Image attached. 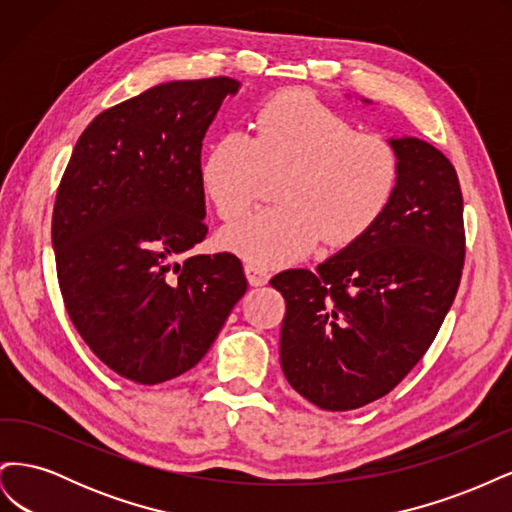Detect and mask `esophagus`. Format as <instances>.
Wrapping results in <instances>:
<instances>
[{"instance_id": "esophagus-1", "label": "esophagus", "mask_w": 512, "mask_h": 512, "mask_svg": "<svg viewBox=\"0 0 512 512\" xmlns=\"http://www.w3.org/2000/svg\"><path fill=\"white\" fill-rule=\"evenodd\" d=\"M245 275H247V282L250 286H265L269 282V271L256 267V265H245Z\"/></svg>"}]
</instances>
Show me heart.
<instances>
[{"label":"heart","mask_w":512,"mask_h":512,"mask_svg":"<svg viewBox=\"0 0 512 512\" xmlns=\"http://www.w3.org/2000/svg\"><path fill=\"white\" fill-rule=\"evenodd\" d=\"M265 175H282V207L226 228L220 243L254 265L277 267L320 239L333 247L363 239L393 200L399 162L380 136L354 132L327 104L290 91L260 106L252 134H220L200 162L203 190L226 222L252 207Z\"/></svg>","instance_id":"obj_1"}]
</instances>
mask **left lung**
Returning <instances> with one entry per match:
<instances>
[{"instance_id":"1","label":"left lung","mask_w":512,"mask_h":512,"mask_svg":"<svg viewBox=\"0 0 512 512\" xmlns=\"http://www.w3.org/2000/svg\"><path fill=\"white\" fill-rule=\"evenodd\" d=\"M389 145L399 179L378 224L316 271L271 280L286 301L284 376L322 410H354L393 391L436 339L459 288L466 232L455 166L421 138Z\"/></svg>"}]
</instances>
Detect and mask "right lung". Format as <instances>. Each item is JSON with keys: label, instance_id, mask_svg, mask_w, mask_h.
<instances>
[{"label": "right lung", "instance_id": "add662e5", "mask_svg": "<svg viewBox=\"0 0 512 512\" xmlns=\"http://www.w3.org/2000/svg\"><path fill=\"white\" fill-rule=\"evenodd\" d=\"M228 76L170 81L100 113L81 134L53 209L57 280L85 344L115 374L160 384L192 369L247 290L235 254L205 239L200 149Z\"/></svg>", "mask_w": 512, "mask_h": 512}]
</instances>
